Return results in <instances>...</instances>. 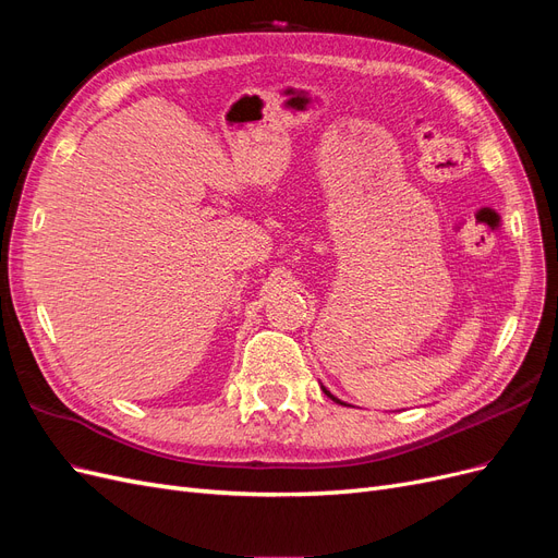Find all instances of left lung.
I'll use <instances>...</instances> for the list:
<instances>
[{"label": "left lung", "mask_w": 558, "mask_h": 558, "mask_svg": "<svg viewBox=\"0 0 558 558\" xmlns=\"http://www.w3.org/2000/svg\"><path fill=\"white\" fill-rule=\"evenodd\" d=\"M324 391H326V388H324ZM326 396H328V398H332V400H335V402H340V400H337V398H335V396H330V393H328V391H326Z\"/></svg>", "instance_id": "obj_1"}]
</instances>
